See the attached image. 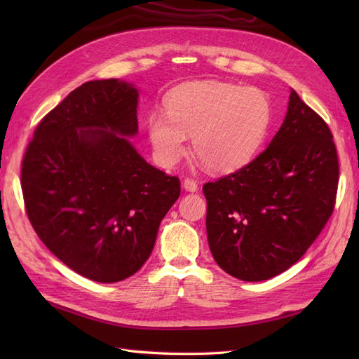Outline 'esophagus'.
<instances>
[{
    "label": "esophagus",
    "mask_w": 359,
    "mask_h": 359,
    "mask_svg": "<svg viewBox=\"0 0 359 359\" xmlns=\"http://www.w3.org/2000/svg\"><path fill=\"white\" fill-rule=\"evenodd\" d=\"M184 188H185V191H188V193H196L197 189H199V185H197V182H194L191 179H185L184 180Z\"/></svg>",
    "instance_id": "34e87169"
}]
</instances>
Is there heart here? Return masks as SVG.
Segmentation results:
<instances>
[{"label": "heart", "mask_w": 359, "mask_h": 359, "mask_svg": "<svg viewBox=\"0 0 359 359\" xmlns=\"http://www.w3.org/2000/svg\"><path fill=\"white\" fill-rule=\"evenodd\" d=\"M271 120L270 100L262 90L220 81L180 86L168 97L166 117L152 112L148 134L152 151L165 166L191 149L212 172H233L257 154Z\"/></svg>", "instance_id": "obj_1"}]
</instances>
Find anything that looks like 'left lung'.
<instances>
[{
    "mask_svg": "<svg viewBox=\"0 0 359 359\" xmlns=\"http://www.w3.org/2000/svg\"><path fill=\"white\" fill-rule=\"evenodd\" d=\"M338 174L329 126L292 89L269 148L239 171L203 185L208 245L217 265L248 282L288 270L332 216Z\"/></svg>",
    "mask_w": 359,
    "mask_h": 359,
    "instance_id": "obj_1",
    "label": "left lung"
}]
</instances>
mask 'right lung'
I'll return each mask as SVG.
<instances>
[{
    "instance_id": "1",
    "label": "right lung",
    "mask_w": 359,
    "mask_h": 359,
    "mask_svg": "<svg viewBox=\"0 0 359 359\" xmlns=\"http://www.w3.org/2000/svg\"><path fill=\"white\" fill-rule=\"evenodd\" d=\"M137 108L133 83H83L40 121L22 158V196L38 238L71 270L103 284L142 269L180 196L179 179L131 143Z\"/></svg>"
}]
</instances>
